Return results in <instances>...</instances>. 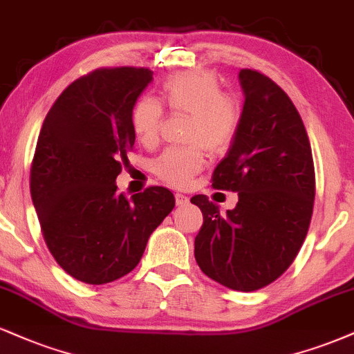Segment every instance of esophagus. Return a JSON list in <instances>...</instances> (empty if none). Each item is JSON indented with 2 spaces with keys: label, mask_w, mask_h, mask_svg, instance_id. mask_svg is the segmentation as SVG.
Masks as SVG:
<instances>
[{
  "label": "esophagus",
  "mask_w": 354,
  "mask_h": 354,
  "mask_svg": "<svg viewBox=\"0 0 354 354\" xmlns=\"http://www.w3.org/2000/svg\"><path fill=\"white\" fill-rule=\"evenodd\" d=\"M176 202H177V205H185V203L189 202V197L184 194H176Z\"/></svg>",
  "instance_id": "esophagus-1"
}]
</instances>
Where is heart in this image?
Returning a JSON list of instances; mask_svg holds the SVG:
<instances>
[{
	"mask_svg": "<svg viewBox=\"0 0 354 354\" xmlns=\"http://www.w3.org/2000/svg\"><path fill=\"white\" fill-rule=\"evenodd\" d=\"M162 97L170 111L189 112L187 139L197 140L184 147H169L153 162V172L169 185L187 187L201 172L207 153L202 142L214 152L234 142L242 124V104L235 95L222 93L215 74L209 71H184L162 84ZM160 104L152 97L137 99L131 109V127L140 144H157L162 126Z\"/></svg>",
	"mask_w": 354,
	"mask_h": 354,
	"instance_id": "b5f03b06",
	"label": "heart"
}]
</instances>
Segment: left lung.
Wrapping results in <instances>:
<instances>
[{"label": "left lung", "mask_w": 354, "mask_h": 354, "mask_svg": "<svg viewBox=\"0 0 354 354\" xmlns=\"http://www.w3.org/2000/svg\"><path fill=\"white\" fill-rule=\"evenodd\" d=\"M242 124L215 167L212 187L239 192L234 210L220 214L207 195L195 260L207 277L236 292H255L293 263L308 232L315 202V165L306 129L292 99L253 69L239 74Z\"/></svg>", "instance_id": "1"}]
</instances>
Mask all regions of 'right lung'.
I'll list each match as a JSON object with an SVG mask.
<instances>
[{"instance_id":"add662e5","label":"right lung","mask_w":354,"mask_h":354,"mask_svg":"<svg viewBox=\"0 0 354 354\" xmlns=\"http://www.w3.org/2000/svg\"><path fill=\"white\" fill-rule=\"evenodd\" d=\"M145 68H102L76 79L46 115L29 176L49 252L71 277L104 285L137 267L176 205L165 187L126 198L115 178L136 142L131 109L152 81Z\"/></svg>"}]
</instances>
